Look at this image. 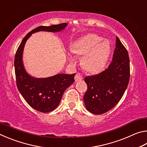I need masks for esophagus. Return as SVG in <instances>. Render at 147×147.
<instances>
[{
	"label": "esophagus",
	"mask_w": 147,
	"mask_h": 147,
	"mask_svg": "<svg viewBox=\"0 0 147 147\" xmlns=\"http://www.w3.org/2000/svg\"><path fill=\"white\" fill-rule=\"evenodd\" d=\"M83 78V76L80 73H76L75 76H74V80H75V81L77 82V81H79V80H81Z\"/></svg>",
	"instance_id": "34e87169"
}]
</instances>
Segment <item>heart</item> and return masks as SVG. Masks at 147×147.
I'll use <instances>...</instances> for the list:
<instances>
[{"label":"heart","instance_id":"1","mask_svg":"<svg viewBox=\"0 0 147 147\" xmlns=\"http://www.w3.org/2000/svg\"><path fill=\"white\" fill-rule=\"evenodd\" d=\"M72 51L78 56L84 55L82 63L86 71L95 73L105 66L110 54L111 47L106 39H102L96 34H89L77 41Z\"/></svg>","mask_w":147,"mask_h":147}]
</instances>
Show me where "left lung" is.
Returning <instances> with one entry per match:
<instances>
[{
	"label": "left lung",
	"mask_w": 147,
	"mask_h": 147,
	"mask_svg": "<svg viewBox=\"0 0 147 147\" xmlns=\"http://www.w3.org/2000/svg\"><path fill=\"white\" fill-rule=\"evenodd\" d=\"M113 60L108 67L95 75L84 78L88 89L84 101L86 109L100 115L114 108L127 88L130 76L128 53L118 37Z\"/></svg>",
	"instance_id": "left-lung-1"
}]
</instances>
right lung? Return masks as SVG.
I'll list each match as a JSON object with an SVG mask.
<instances>
[{"mask_svg": "<svg viewBox=\"0 0 147 147\" xmlns=\"http://www.w3.org/2000/svg\"><path fill=\"white\" fill-rule=\"evenodd\" d=\"M66 26V23H61L50 26H40L32 30L23 38L15 56V73L18 90L26 102L40 112L48 113L58 107L64 91L74 82L76 74H58L46 78H32L26 73L22 61L24 44L34 32H59Z\"/></svg>", "mask_w": 147, "mask_h": 147, "instance_id": "add662e5", "label": "right lung"}]
</instances>
